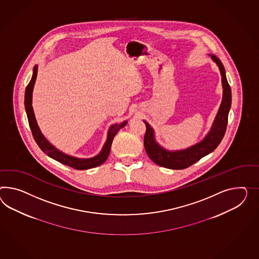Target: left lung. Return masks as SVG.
<instances>
[{
  "mask_svg": "<svg viewBox=\"0 0 259 259\" xmlns=\"http://www.w3.org/2000/svg\"><path fill=\"white\" fill-rule=\"evenodd\" d=\"M213 62L219 67L222 76L223 87V99L220 105L218 113L213 121L212 126L204 139L201 140L195 145L180 150H168L160 146L156 141L155 132L152 126L144 120L146 124V131L144 139V145L148 157L152 159L156 164L174 170L185 169L192 165L200 159L212 152L219 146L221 141L226 133L228 113L231 108V88L226 79V69L221 60L214 54H208Z\"/></svg>",
  "mask_w": 259,
  "mask_h": 259,
  "instance_id": "left-lung-1",
  "label": "left lung"
}]
</instances>
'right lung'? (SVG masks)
<instances>
[{
  "label": "right lung",
  "mask_w": 259,
  "mask_h": 259,
  "mask_svg": "<svg viewBox=\"0 0 259 259\" xmlns=\"http://www.w3.org/2000/svg\"><path fill=\"white\" fill-rule=\"evenodd\" d=\"M37 68H38L37 65H35L33 67L32 79L30 80L29 84L27 85L26 90H25L24 105H25V111H26L30 128H31L32 133H33V138L35 140L36 144L39 146L40 149L46 155H48L50 158L55 159V160L59 161L65 165L70 166L76 170L91 169V168L97 167V166L102 164L103 162H105V160H106L109 154H110L113 137L115 136L116 133L119 132L120 128L126 126L127 124V120H125L121 123L113 124L109 127V131L107 133L106 142L102 146V149L100 150V152L98 155L94 156L92 158H87V159L77 158V157H74V156L68 155V154L61 151L58 148H56L55 146H53V144H51L47 140L46 137L43 135V133H41L39 126L37 125V122L35 119V115L33 113V106H32L33 90L34 83H35V80H36V76H37Z\"/></svg>",
  "instance_id": "add662e5"
}]
</instances>
